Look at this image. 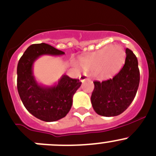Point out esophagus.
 <instances>
[{
    "instance_id": "34e87169",
    "label": "esophagus",
    "mask_w": 156,
    "mask_h": 156,
    "mask_svg": "<svg viewBox=\"0 0 156 156\" xmlns=\"http://www.w3.org/2000/svg\"><path fill=\"white\" fill-rule=\"evenodd\" d=\"M87 80H89L88 76H87V75H84V74H83V75H82V76H80V80L82 83H83L84 81Z\"/></svg>"
}]
</instances>
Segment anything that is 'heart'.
<instances>
[{
	"label": "heart",
	"instance_id": "1",
	"mask_svg": "<svg viewBox=\"0 0 156 156\" xmlns=\"http://www.w3.org/2000/svg\"><path fill=\"white\" fill-rule=\"evenodd\" d=\"M126 52L119 45L107 46L96 53L81 58L80 66L87 72H96L102 66L107 73L119 70L125 63Z\"/></svg>",
	"mask_w": 156,
	"mask_h": 156
}]
</instances>
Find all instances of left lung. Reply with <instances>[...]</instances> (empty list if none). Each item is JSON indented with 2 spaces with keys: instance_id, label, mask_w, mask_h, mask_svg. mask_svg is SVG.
<instances>
[{
  "instance_id": "8db88e82",
  "label": "left lung",
  "mask_w": 156,
  "mask_h": 156,
  "mask_svg": "<svg viewBox=\"0 0 156 156\" xmlns=\"http://www.w3.org/2000/svg\"><path fill=\"white\" fill-rule=\"evenodd\" d=\"M125 64L112 79L95 81L91 103L98 115L111 117L124 112L133 101L140 80L138 60L129 49L126 50Z\"/></svg>"
}]
</instances>
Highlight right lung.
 Returning a JSON list of instances; mask_svg holds the SVG:
<instances>
[{
  "mask_svg": "<svg viewBox=\"0 0 156 156\" xmlns=\"http://www.w3.org/2000/svg\"><path fill=\"white\" fill-rule=\"evenodd\" d=\"M60 51L44 43L30 46L17 64V91L23 106L34 116L44 122L63 118L70 110L73 97L82 83L63 75L52 86L40 83L34 75V64L44 55L61 56Z\"/></svg>",
  "mask_w": 156,
  "mask_h": 156,
  "instance_id": "right-lung-1",
  "label": "right lung"
}]
</instances>
